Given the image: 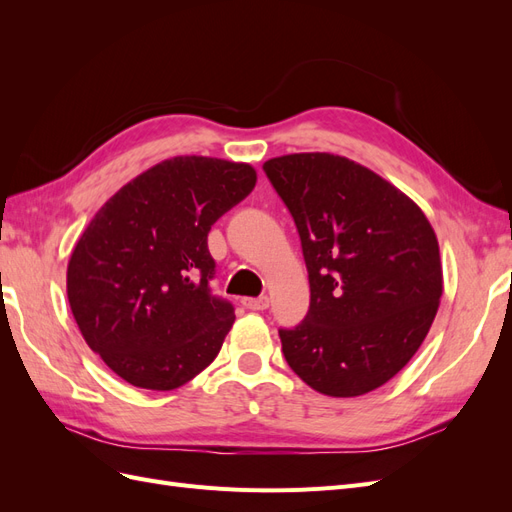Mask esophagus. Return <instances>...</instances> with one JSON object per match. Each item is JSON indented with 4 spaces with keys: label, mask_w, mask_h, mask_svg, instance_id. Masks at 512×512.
I'll return each mask as SVG.
<instances>
[{
    "label": "esophagus",
    "mask_w": 512,
    "mask_h": 512,
    "mask_svg": "<svg viewBox=\"0 0 512 512\" xmlns=\"http://www.w3.org/2000/svg\"><path fill=\"white\" fill-rule=\"evenodd\" d=\"M241 303L252 312H262V309L269 307V297H245Z\"/></svg>",
    "instance_id": "obj_1"
}]
</instances>
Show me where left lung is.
<instances>
[{"label": "left lung", "mask_w": 512, "mask_h": 512, "mask_svg": "<svg viewBox=\"0 0 512 512\" xmlns=\"http://www.w3.org/2000/svg\"><path fill=\"white\" fill-rule=\"evenodd\" d=\"M262 170L297 224L309 275L303 322L280 329L290 369L322 395L378 389L436 318V232L406 194L348 158L292 153Z\"/></svg>", "instance_id": "left-lung-1"}]
</instances>
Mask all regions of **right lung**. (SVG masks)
I'll list each match as a JSON object with an SVG mask.
<instances>
[{"label":"right lung","instance_id":"obj_1","mask_svg":"<svg viewBox=\"0 0 512 512\" xmlns=\"http://www.w3.org/2000/svg\"><path fill=\"white\" fill-rule=\"evenodd\" d=\"M250 164L185 156L106 200L68 262L87 346L138 389L173 391L218 356L235 307L215 297L207 235L254 190Z\"/></svg>","mask_w":512,"mask_h":512}]
</instances>
